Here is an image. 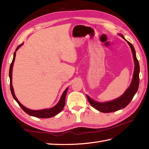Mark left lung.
I'll use <instances>...</instances> for the list:
<instances>
[{
    "instance_id": "obj_1",
    "label": "left lung",
    "mask_w": 149,
    "mask_h": 149,
    "mask_svg": "<svg viewBox=\"0 0 149 149\" xmlns=\"http://www.w3.org/2000/svg\"><path fill=\"white\" fill-rule=\"evenodd\" d=\"M118 35L122 37L127 42V43L129 44V45L131 47L132 56H133V59L134 61V70L133 77H132L130 86H129V87L126 90L124 93L115 100L108 101V102H99L91 99L89 96L86 95L87 99L88 101H89L90 104H91V106L93 107L95 109H97L98 111H99L102 113L114 112L125 107L129 103H130L131 100L132 99V98L134 96V95L137 92L139 86V83H140V78H139L140 65H139V63L136 58V52L134 47L130 42H129L128 41L125 39V38L123 37L122 34H118Z\"/></svg>"
}]
</instances>
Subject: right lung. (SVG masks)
I'll return each instance as SVG.
<instances>
[{
    "label": "right lung",
    "instance_id": "1",
    "mask_svg": "<svg viewBox=\"0 0 149 149\" xmlns=\"http://www.w3.org/2000/svg\"><path fill=\"white\" fill-rule=\"evenodd\" d=\"M23 43L20 44V45H18L17 47V48L16 49L15 52L14 53L13 55V61L11 64L10 65V68H9V79H10V90H11V92L13 97L14 99L17 101V102L19 104L22 109H23L25 112H26L28 115L30 116H33L34 117H37V118H51V117H53L56 116V115H58L59 113H60L63 110V109L64 108L65 105V98L66 95V93H67V91L68 88H66V89L64 91V92L63 93L62 95L60 98V99L59 100V102L58 104H56L55 106H54L52 108H49V109H42V110H32L30 109H28L27 107H25L24 106L22 105V104L19 102L18 99L16 97L15 93H14V90H13V87L12 85V71H13V63L15 59V56H16V52L17 51L18 49L20 48V47L23 45Z\"/></svg>",
    "mask_w": 149,
    "mask_h": 149
}]
</instances>
